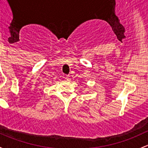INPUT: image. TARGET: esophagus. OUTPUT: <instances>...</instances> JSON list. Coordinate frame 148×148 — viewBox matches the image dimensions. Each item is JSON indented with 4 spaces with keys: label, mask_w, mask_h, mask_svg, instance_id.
<instances>
[{
    "label": "esophagus",
    "mask_w": 148,
    "mask_h": 148,
    "mask_svg": "<svg viewBox=\"0 0 148 148\" xmlns=\"http://www.w3.org/2000/svg\"><path fill=\"white\" fill-rule=\"evenodd\" d=\"M65 79H67V80H69L70 76L69 75H66V76H65Z\"/></svg>",
    "instance_id": "1"
}]
</instances>
